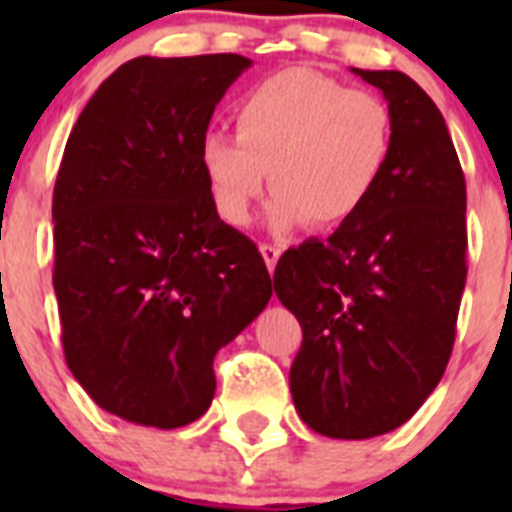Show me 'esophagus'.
Instances as JSON below:
<instances>
[{
  "label": "esophagus",
  "instance_id": "34e87169",
  "mask_svg": "<svg viewBox=\"0 0 512 512\" xmlns=\"http://www.w3.org/2000/svg\"><path fill=\"white\" fill-rule=\"evenodd\" d=\"M259 251H261V256H264L269 271L277 269V261H279V256H282V246H274V243H261Z\"/></svg>",
  "mask_w": 512,
  "mask_h": 512
}]
</instances>
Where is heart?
<instances>
[{"instance_id": "heart-1", "label": "heart", "mask_w": 512, "mask_h": 512, "mask_svg": "<svg viewBox=\"0 0 512 512\" xmlns=\"http://www.w3.org/2000/svg\"><path fill=\"white\" fill-rule=\"evenodd\" d=\"M235 138L207 133L200 164L225 223L246 225L274 189L277 230L310 220L336 228L369 202L395 148V120L382 97L348 89L310 69H287L248 89L233 107Z\"/></svg>"}]
</instances>
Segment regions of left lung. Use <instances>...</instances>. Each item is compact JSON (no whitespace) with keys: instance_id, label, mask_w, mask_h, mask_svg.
<instances>
[{"instance_id":"1","label":"left lung","mask_w":512,"mask_h":512,"mask_svg":"<svg viewBox=\"0 0 512 512\" xmlns=\"http://www.w3.org/2000/svg\"><path fill=\"white\" fill-rule=\"evenodd\" d=\"M351 71L387 99L390 166L328 241L282 253L274 289L302 325L297 415L361 441L413 418L446 372L467 282V184L443 115L408 74Z\"/></svg>"}]
</instances>
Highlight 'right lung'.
Wrapping results in <instances>:
<instances>
[{
  "label": "right lung",
  "mask_w": 512,
  "mask_h": 512,
  "mask_svg": "<svg viewBox=\"0 0 512 512\" xmlns=\"http://www.w3.org/2000/svg\"><path fill=\"white\" fill-rule=\"evenodd\" d=\"M235 53L140 56L76 120L53 189L66 364L99 408L161 431L205 415L212 359L271 297L256 243L220 220L200 164Z\"/></svg>",
  "instance_id": "right-lung-1"
}]
</instances>
